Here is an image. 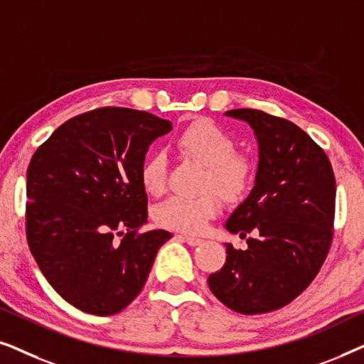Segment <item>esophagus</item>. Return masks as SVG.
<instances>
[{
    "label": "esophagus",
    "mask_w": 364,
    "mask_h": 364,
    "mask_svg": "<svg viewBox=\"0 0 364 364\" xmlns=\"http://www.w3.org/2000/svg\"><path fill=\"white\" fill-rule=\"evenodd\" d=\"M177 238H181V240L187 242L191 247H196V245H198V243H202V238L191 237V235H177Z\"/></svg>",
    "instance_id": "obj_1"
}]
</instances>
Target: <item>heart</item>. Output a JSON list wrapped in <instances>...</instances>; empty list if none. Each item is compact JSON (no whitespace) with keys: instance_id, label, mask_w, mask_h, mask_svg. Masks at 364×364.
<instances>
[{"instance_id":"b5f03b06","label":"heart","mask_w":364,"mask_h":364,"mask_svg":"<svg viewBox=\"0 0 364 364\" xmlns=\"http://www.w3.org/2000/svg\"><path fill=\"white\" fill-rule=\"evenodd\" d=\"M177 147L183 156L205 167L203 188H213L223 200L240 202L252 191L257 166L245 154L237 152V142L230 134L208 119H197L177 136ZM167 157L154 152L142 162L141 183L151 196H159L166 187ZM217 193L207 192L200 197H171L156 210L159 225L177 232L200 233L210 218L220 210Z\"/></svg>"}]
</instances>
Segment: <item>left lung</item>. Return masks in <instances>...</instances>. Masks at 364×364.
Returning a JSON list of instances; mask_svg holds the SVG:
<instances>
[{"instance_id":"obj_1","label":"left lung","mask_w":364,"mask_h":364,"mask_svg":"<svg viewBox=\"0 0 364 364\" xmlns=\"http://www.w3.org/2000/svg\"><path fill=\"white\" fill-rule=\"evenodd\" d=\"M225 116L250 124L258 141L255 187L225 228L257 237L247 250L225 243V265L207 282L230 310L258 315L295 300L320 272L333 240L336 182L325 151L293 122L257 109Z\"/></svg>"}]
</instances>
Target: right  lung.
Returning a JSON list of instances; mask_svg holds the SVG:
<instances>
[{
  "mask_svg": "<svg viewBox=\"0 0 364 364\" xmlns=\"http://www.w3.org/2000/svg\"><path fill=\"white\" fill-rule=\"evenodd\" d=\"M171 131V121L146 111L94 109L59 126L29 162V250L49 285L81 311L124 310L172 237L137 232L147 222L139 172L149 146Z\"/></svg>",
  "mask_w": 364,
  "mask_h": 364,
  "instance_id": "1",
  "label": "right lung"
}]
</instances>
